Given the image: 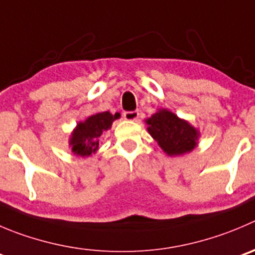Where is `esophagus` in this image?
<instances>
[{"instance_id":"34e87169","label":"esophagus","mask_w":255,"mask_h":255,"mask_svg":"<svg viewBox=\"0 0 255 255\" xmlns=\"http://www.w3.org/2000/svg\"><path fill=\"white\" fill-rule=\"evenodd\" d=\"M124 118H125V120L136 121L139 119V111H126V113H124Z\"/></svg>"}]
</instances>
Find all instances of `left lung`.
<instances>
[{
	"instance_id": "left-lung-1",
	"label": "left lung",
	"mask_w": 255,
	"mask_h": 255,
	"mask_svg": "<svg viewBox=\"0 0 255 255\" xmlns=\"http://www.w3.org/2000/svg\"><path fill=\"white\" fill-rule=\"evenodd\" d=\"M145 123L149 134L168 156H181L198 146L200 131L168 109H157Z\"/></svg>"
}]
</instances>
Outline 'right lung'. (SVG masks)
I'll list each match as a JSON object with an SVG mask.
<instances>
[{"mask_svg": "<svg viewBox=\"0 0 255 255\" xmlns=\"http://www.w3.org/2000/svg\"><path fill=\"white\" fill-rule=\"evenodd\" d=\"M120 119V114L109 111L96 113L84 121H79L69 139V146L76 156H91L99 150L101 135L109 129L115 120Z\"/></svg>", "mask_w": 255, "mask_h": 255, "instance_id": "add662e5", "label": "right lung"}]
</instances>
